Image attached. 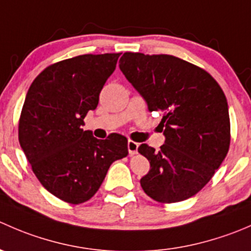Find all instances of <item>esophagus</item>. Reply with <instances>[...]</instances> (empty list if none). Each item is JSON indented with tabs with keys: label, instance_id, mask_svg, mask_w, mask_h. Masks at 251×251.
<instances>
[{
	"label": "esophagus",
	"instance_id": "1",
	"mask_svg": "<svg viewBox=\"0 0 251 251\" xmlns=\"http://www.w3.org/2000/svg\"><path fill=\"white\" fill-rule=\"evenodd\" d=\"M138 147H140V144L136 143V142H133L131 140L127 142V149H128V153H130L131 155H135V154H137Z\"/></svg>",
	"mask_w": 251,
	"mask_h": 251
}]
</instances>
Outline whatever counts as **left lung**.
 <instances>
[{"instance_id": "obj_1", "label": "left lung", "mask_w": 251, "mask_h": 251, "mask_svg": "<svg viewBox=\"0 0 251 251\" xmlns=\"http://www.w3.org/2000/svg\"><path fill=\"white\" fill-rule=\"evenodd\" d=\"M119 63L149 111L163 113L160 151L147 144L138 148L151 163L142 188L159 203L191 198L228 153L231 125L224 91L209 73L174 55L126 52Z\"/></svg>"}]
</instances>
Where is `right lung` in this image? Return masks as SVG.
<instances>
[{
	"instance_id": "add662e5",
	"label": "right lung",
	"mask_w": 251,
	"mask_h": 251,
	"mask_svg": "<svg viewBox=\"0 0 251 251\" xmlns=\"http://www.w3.org/2000/svg\"><path fill=\"white\" fill-rule=\"evenodd\" d=\"M120 53L83 54L47 67L32 81L19 119V143L42 186L57 198L81 204L100 189L108 169L128 154L114 133L97 140L83 131Z\"/></svg>"
}]
</instances>
